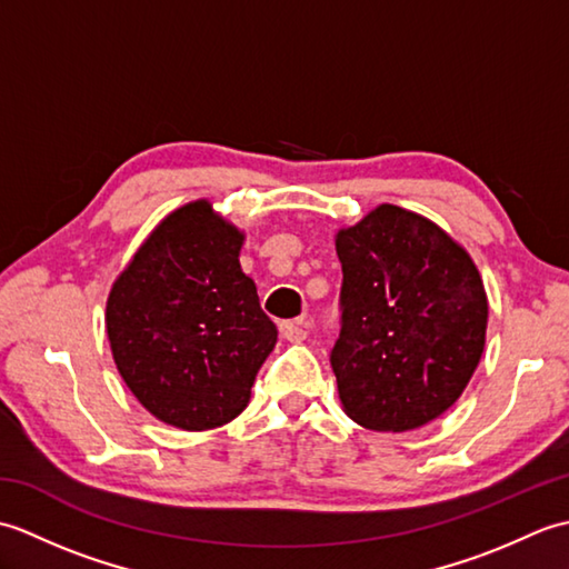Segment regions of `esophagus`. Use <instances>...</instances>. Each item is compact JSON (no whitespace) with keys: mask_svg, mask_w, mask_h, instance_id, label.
Returning a JSON list of instances; mask_svg holds the SVG:
<instances>
[{"mask_svg":"<svg viewBox=\"0 0 569 569\" xmlns=\"http://www.w3.org/2000/svg\"><path fill=\"white\" fill-rule=\"evenodd\" d=\"M281 335L288 342H303L308 337V320L298 318V320H286L281 322Z\"/></svg>","mask_w":569,"mask_h":569,"instance_id":"1","label":"esophagus"}]
</instances>
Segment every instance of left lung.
I'll return each instance as SVG.
<instances>
[{
	"label": "left lung",
	"instance_id": "1",
	"mask_svg": "<svg viewBox=\"0 0 569 569\" xmlns=\"http://www.w3.org/2000/svg\"><path fill=\"white\" fill-rule=\"evenodd\" d=\"M342 328L330 365L361 428L416 430L442 416L475 373L489 303L475 261L428 217L379 204L335 237Z\"/></svg>",
	"mask_w": 569,
	"mask_h": 569
}]
</instances>
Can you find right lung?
<instances>
[{"label":"right lung","instance_id":"1","mask_svg":"<svg viewBox=\"0 0 569 569\" xmlns=\"http://www.w3.org/2000/svg\"><path fill=\"white\" fill-rule=\"evenodd\" d=\"M244 232L208 200L161 220L107 298V337L129 391L180 430H210L247 408L276 325L241 271Z\"/></svg>","mask_w":569,"mask_h":569}]
</instances>
